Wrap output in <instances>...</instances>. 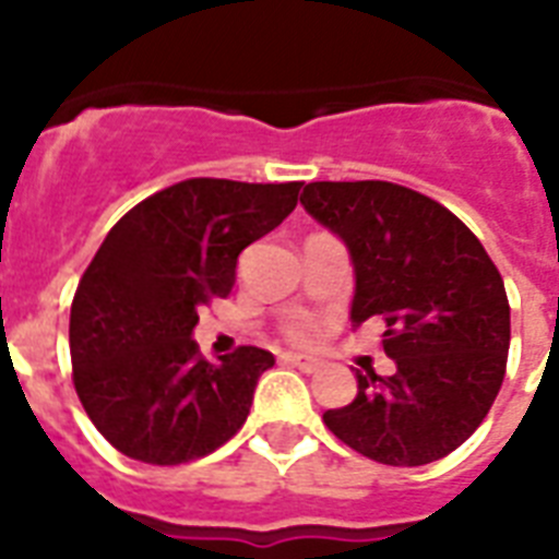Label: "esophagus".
Returning a JSON list of instances; mask_svg holds the SVG:
<instances>
[{
	"instance_id": "esophagus-1",
	"label": "esophagus",
	"mask_w": 559,
	"mask_h": 559,
	"mask_svg": "<svg viewBox=\"0 0 559 559\" xmlns=\"http://www.w3.org/2000/svg\"><path fill=\"white\" fill-rule=\"evenodd\" d=\"M284 359H287L289 366H296L298 371H305V373H313L322 368V359L307 357V354H284Z\"/></svg>"
}]
</instances>
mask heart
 I'll list each match as a JSON object with an SVG mask.
<instances>
[{"label":"heart","instance_id":"b5f03b06","mask_svg":"<svg viewBox=\"0 0 559 559\" xmlns=\"http://www.w3.org/2000/svg\"><path fill=\"white\" fill-rule=\"evenodd\" d=\"M313 331H316L313 319H307V316H298L296 322L287 324V336H289V340L305 342V340H310V336H313Z\"/></svg>","mask_w":559,"mask_h":559}]
</instances>
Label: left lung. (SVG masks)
Segmentation results:
<instances>
[{
  "mask_svg": "<svg viewBox=\"0 0 559 559\" xmlns=\"http://www.w3.org/2000/svg\"><path fill=\"white\" fill-rule=\"evenodd\" d=\"M301 205L342 237L354 263L350 322L382 316V350L397 371H357V397L324 426L391 467H420L459 450L502 389L511 307L478 237L412 188L310 182Z\"/></svg>",
  "mask_w": 559,
  "mask_h": 559,
  "instance_id": "1",
  "label": "left lung"
}]
</instances>
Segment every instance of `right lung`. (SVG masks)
<instances>
[{"label": "right lung", "mask_w": 559, "mask_h": 559, "mask_svg": "<svg viewBox=\"0 0 559 559\" xmlns=\"http://www.w3.org/2000/svg\"><path fill=\"white\" fill-rule=\"evenodd\" d=\"M298 191L301 182L186 179L109 228L74 293L69 350L86 415L127 459L186 464L246 424L275 357L240 345L209 362L191 340L197 307L231 293L237 254L281 226Z\"/></svg>", "instance_id": "add662e5"}]
</instances>
